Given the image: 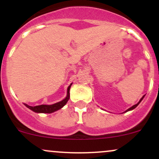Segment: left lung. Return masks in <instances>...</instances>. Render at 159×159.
I'll return each instance as SVG.
<instances>
[{
    "label": "left lung",
    "instance_id": "1",
    "mask_svg": "<svg viewBox=\"0 0 159 159\" xmlns=\"http://www.w3.org/2000/svg\"><path fill=\"white\" fill-rule=\"evenodd\" d=\"M143 97H144V96H143V97H142L141 98H140V101H139V102H138V104H136V105H133V106H132V107H130V108H129V109H128V110H126V111H125V112H127V111H131V110H133V109H134V108H135V107H136L137 106H138V105H139V104H140V102H141V101H142V99H143Z\"/></svg>",
    "mask_w": 159,
    "mask_h": 159
}]
</instances>
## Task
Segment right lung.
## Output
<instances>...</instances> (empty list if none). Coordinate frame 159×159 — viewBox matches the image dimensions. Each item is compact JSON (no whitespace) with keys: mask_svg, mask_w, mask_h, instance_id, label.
<instances>
[{"mask_svg":"<svg viewBox=\"0 0 159 159\" xmlns=\"http://www.w3.org/2000/svg\"><path fill=\"white\" fill-rule=\"evenodd\" d=\"M72 84L69 86L68 89H67V96L64 99L62 100L61 102H59L53 104V105H37V106H30V105H27V104L25 103V105L26 107L30 108V110L36 113H47V114H51V113L54 112V111L59 110L61 107H63L64 105L66 104L68 100L69 99V90H70V87Z\"/></svg>","mask_w":159,"mask_h":159,"instance_id":"obj_1","label":"right lung"}]
</instances>
